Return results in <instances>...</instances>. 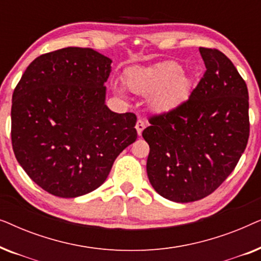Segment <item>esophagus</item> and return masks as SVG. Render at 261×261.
<instances>
[{
	"mask_svg": "<svg viewBox=\"0 0 261 261\" xmlns=\"http://www.w3.org/2000/svg\"><path fill=\"white\" fill-rule=\"evenodd\" d=\"M145 127H146V123L144 122V121H142V120L137 121V124H135V129H137V133H138L139 137H141L142 130L145 129Z\"/></svg>",
	"mask_w": 261,
	"mask_h": 261,
	"instance_id": "34e87169",
	"label": "esophagus"
}]
</instances>
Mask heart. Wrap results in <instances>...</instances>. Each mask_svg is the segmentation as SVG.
<instances>
[{
    "label": "heart",
    "mask_w": 261,
    "mask_h": 261,
    "mask_svg": "<svg viewBox=\"0 0 261 261\" xmlns=\"http://www.w3.org/2000/svg\"><path fill=\"white\" fill-rule=\"evenodd\" d=\"M124 85L133 94L148 96V108L158 115H165L188 101L192 80L180 64L169 60L153 66L130 67L124 73ZM114 92L126 98L122 88L114 87Z\"/></svg>",
    "instance_id": "heart-1"
}]
</instances>
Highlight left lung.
<instances>
[{"mask_svg": "<svg viewBox=\"0 0 261 261\" xmlns=\"http://www.w3.org/2000/svg\"><path fill=\"white\" fill-rule=\"evenodd\" d=\"M205 73L179 108L149 120L147 176L164 198L189 203L212 194L233 172L249 135L248 90L234 64L199 47Z\"/></svg>", "mask_w": 261, "mask_h": 261, "instance_id": "obj_1", "label": "left lung"}]
</instances>
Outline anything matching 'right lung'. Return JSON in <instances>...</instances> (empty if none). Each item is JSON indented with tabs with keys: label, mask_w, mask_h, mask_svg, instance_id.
Segmentation results:
<instances>
[{
	"label": "right lung",
	"mask_w": 261,
	"mask_h": 261,
	"mask_svg": "<svg viewBox=\"0 0 261 261\" xmlns=\"http://www.w3.org/2000/svg\"><path fill=\"white\" fill-rule=\"evenodd\" d=\"M112 63L92 48L65 47L34 59L14 90V154L49 194L73 198L96 190L137 140V116L106 105Z\"/></svg>",
	"instance_id": "1"
}]
</instances>
